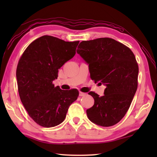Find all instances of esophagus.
Returning <instances> with one entry per match:
<instances>
[{
  "label": "esophagus",
  "mask_w": 157,
  "mask_h": 157,
  "mask_svg": "<svg viewBox=\"0 0 157 157\" xmlns=\"http://www.w3.org/2000/svg\"><path fill=\"white\" fill-rule=\"evenodd\" d=\"M86 95V94H85V93H83V92H79V95L80 97H82V96H84V95Z\"/></svg>",
  "instance_id": "esophagus-1"
}]
</instances>
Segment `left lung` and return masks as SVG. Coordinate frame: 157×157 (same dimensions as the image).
I'll return each mask as SVG.
<instances>
[{"mask_svg": "<svg viewBox=\"0 0 157 157\" xmlns=\"http://www.w3.org/2000/svg\"><path fill=\"white\" fill-rule=\"evenodd\" d=\"M77 52L89 64L92 80L106 86L102 96L89 93L95 102L87 116L98 125H114L126 114L137 90L139 66L134 53L107 37L82 41Z\"/></svg>", "mask_w": 157, "mask_h": 157, "instance_id": "8db88e82", "label": "left lung"}]
</instances>
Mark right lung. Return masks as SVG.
<instances>
[{
	"label": "right lung",
	"instance_id": "obj_1",
	"mask_svg": "<svg viewBox=\"0 0 157 157\" xmlns=\"http://www.w3.org/2000/svg\"><path fill=\"white\" fill-rule=\"evenodd\" d=\"M79 42L42 36L29 45L18 61V94L29 116L39 125L52 127L62 123L70 105L78 99V90H62L52 81L57 78L58 70L75 56Z\"/></svg>",
	"mask_w": 157,
	"mask_h": 157
}]
</instances>
